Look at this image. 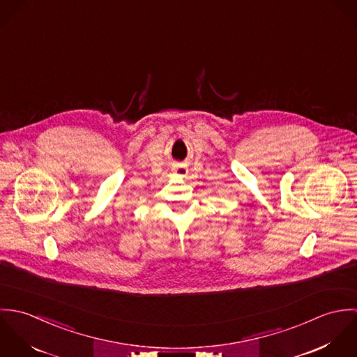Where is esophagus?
Here are the masks:
<instances>
[{
	"mask_svg": "<svg viewBox=\"0 0 357 357\" xmlns=\"http://www.w3.org/2000/svg\"><path fill=\"white\" fill-rule=\"evenodd\" d=\"M176 173L180 174V176H184V174L187 173V169H185V167H177V169H176Z\"/></svg>",
	"mask_w": 357,
	"mask_h": 357,
	"instance_id": "obj_1",
	"label": "esophagus"
}]
</instances>
